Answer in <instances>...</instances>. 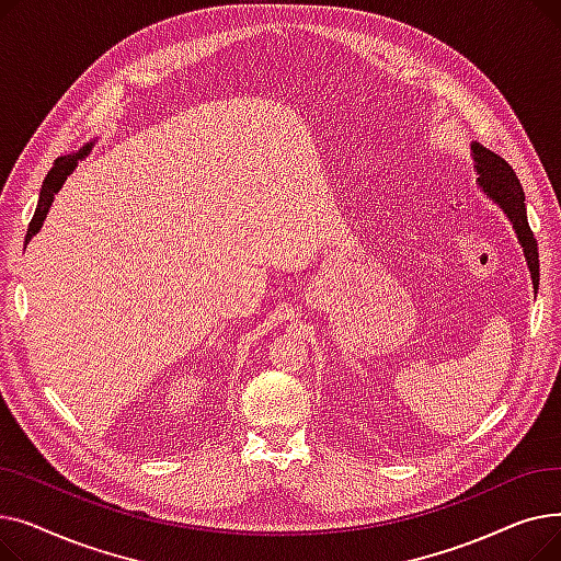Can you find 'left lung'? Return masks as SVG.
<instances>
[{
  "mask_svg": "<svg viewBox=\"0 0 561 561\" xmlns=\"http://www.w3.org/2000/svg\"><path fill=\"white\" fill-rule=\"evenodd\" d=\"M470 150H473L476 170L480 174L478 176L480 188L512 220V225L516 229V236H518V243L523 245V252H525L529 275H533V284L537 288L539 286V250H537L535 233H533V229H529V225H527L525 193H523V186L518 182V176H516V172L512 170V165L503 157L493 154L491 150H486V147H482L480 142L470 145Z\"/></svg>",
  "mask_w": 561,
  "mask_h": 561,
  "instance_id": "1",
  "label": "left lung"
}]
</instances>
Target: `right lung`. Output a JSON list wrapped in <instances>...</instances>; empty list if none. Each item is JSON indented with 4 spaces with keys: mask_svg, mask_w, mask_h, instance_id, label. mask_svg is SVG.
<instances>
[{
    "mask_svg": "<svg viewBox=\"0 0 561 561\" xmlns=\"http://www.w3.org/2000/svg\"><path fill=\"white\" fill-rule=\"evenodd\" d=\"M91 147H93V142H88L85 147H81L79 152L68 154V157H58V159L54 161L51 170L47 172L45 182H43L41 197H38V206H36V214H34L32 222H28L24 245H26L28 241H32V236H36V233L41 231V227H43V222H45V218H47L49 206H51V202H54V195H56L58 191H61L64 182L68 180V174L77 168V163H79L83 157H88V152H91Z\"/></svg>",
    "mask_w": 561,
    "mask_h": 561,
    "instance_id": "add662e5",
    "label": "right lung"
}]
</instances>
